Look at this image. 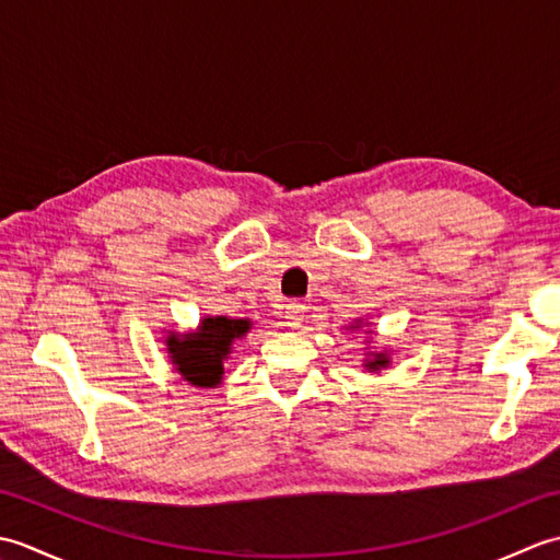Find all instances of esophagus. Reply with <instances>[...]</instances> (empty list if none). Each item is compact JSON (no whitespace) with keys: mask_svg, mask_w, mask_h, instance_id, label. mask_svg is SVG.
<instances>
[{"mask_svg":"<svg viewBox=\"0 0 560 560\" xmlns=\"http://www.w3.org/2000/svg\"><path fill=\"white\" fill-rule=\"evenodd\" d=\"M305 311H307V307H305L303 303L291 301V303L287 305V325L293 327V329L301 327L303 319H305Z\"/></svg>","mask_w":560,"mask_h":560,"instance_id":"obj_1","label":"esophagus"}]
</instances>
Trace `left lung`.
I'll use <instances>...</instances> for the list:
<instances>
[{
	"label": "left lung",
	"instance_id": "1",
	"mask_svg": "<svg viewBox=\"0 0 560 560\" xmlns=\"http://www.w3.org/2000/svg\"><path fill=\"white\" fill-rule=\"evenodd\" d=\"M389 361L385 359V355L383 353H377L375 355V361H371V363H368V368H373V371H377V368H385Z\"/></svg>",
	"mask_w": 560,
	"mask_h": 560
}]
</instances>
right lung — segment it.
Masks as SVG:
<instances>
[{"label": "right lung", "mask_w": 560, "mask_h": 560, "mask_svg": "<svg viewBox=\"0 0 560 560\" xmlns=\"http://www.w3.org/2000/svg\"><path fill=\"white\" fill-rule=\"evenodd\" d=\"M249 329L247 319L207 317L197 335L168 337V353L187 383L199 387L217 385L223 375V359L231 351V341Z\"/></svg>", "instance_id": "right-lung-1"}]
</instances>
